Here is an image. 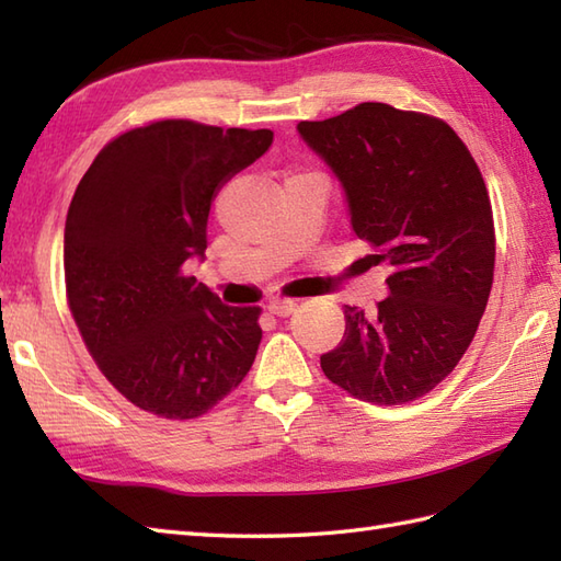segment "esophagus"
Masks as SVG:
<instances>
[{"instance_id": "34e87169", "label": "esophagus", "mask_w": 561, "mask_h": 561, "mask_svg": "<svg viewBox=\"0 0 561 561\" xmlns=\"http://www.w3.org/2000/svg\"><path fill=\"white\" fill-rule=\"evenodd\" d=\"M296 308H299V304L296 301H291V299H272L270 304H267V311L272 313V316H279V318H287V316H291Z\"/></svg>"}]
</instances>
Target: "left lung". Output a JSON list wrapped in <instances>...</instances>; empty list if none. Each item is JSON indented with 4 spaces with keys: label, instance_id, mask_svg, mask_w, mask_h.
Instances as JSON below:
<instances>
[{
    "label": "left lung",
    "instance_id": "8db88e82",
    "mask_svg": "<svg viewBox=\"0 0 561 561\" xmlns=\"http://www.w3.org/2000/svg\"><path fill=\"white\" fill-rule=\"evenodd\" d=\"M342 183L368 262H388V296L374 311L344 306V337L320 368L350 396L404 404L462 359L494 279V219L484 178L438 117L359 103L296 125Z\"/></svg>",
    "mask_w": 561,
    "mask_h": 561
}]
</instances>
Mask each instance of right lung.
<instances>
[{
	"instance_id": "right-lung-1",
	"label": "right lung",
	"mask_w": 561,
	"mask_h": 561,
	"mask_svg": "<svg viewBox=\"0 0 561 561\" xmlns=\"http://www.w3.org/2000/svg\"><path fill=\"white\" fill-rule=\"evenodd\" d=\"M272 129L159 121L115 137L83 173L65 224L69 311L103 376L139 410L195 420L245 378L257 306H226L187 277L211 202Z\"/></svg>"
}]
</instances>
